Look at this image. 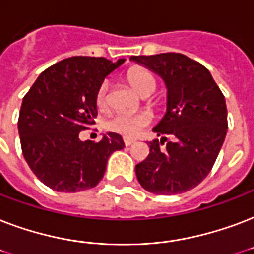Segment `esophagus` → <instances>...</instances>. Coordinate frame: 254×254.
Masks as SVG:
<instances>
[{
    "instance_id": "obj_1",
    "label": "esophagus",
    "mask_w": 254,
    "mask_h": 254,
    "mask_svg": "<svg viewBox=\"0 0 254 254\" xmlns=\"http://www.w3.org/2000/svg\"><path fill=\"white\" fill-rule=\"evenodd\" d=\"M135 139L134 138H129V137H125L124 138V143H125V146H130L131 143H134Z\"/></svg>"
}]
</instances>
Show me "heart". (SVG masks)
I'll return each mask as SVG.
<instances>
[{
    "mask_svg": "<svg viewBox=\"0 0 254 254\" xmlns=\"http://www.w3.org/2000/svg\"><path fill=\"white\" fill-rule=\"evenodd\" d=\"M127 80L138 92L141 96H150L155 91V79L149 71L142 68L133 69L127 73ZM108 92H109V83L104 81L100 85L97 95H96V101L99 107H105L108 103ZM151 121V116L145 112L139 113H130V112H121L117 115L112 116L107 121V127L109 130L116 131L123 135H137L143 127H147Z\"/></svg>",
    "mask_w": 254,
    "mask_h": 254,
    "instance_id": "heart-1",
    "label": "heart"
}]
</instances>
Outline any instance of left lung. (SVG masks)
Returning <instances> with one entry per match:
<instances>
[{
  "label": "left lung",
  "instance_id": "8db88e82",
  "mask_svg": "<svg viewBox=\"0 0 254 254\" xmlns=\"http://www.w3.org/2000/svg\"><path fill=\"white\" fill-rule=\"evenodd\" d=\"M162 77L167 111L153 131L147 158L135 165L139 185L151 193L177 195L196 187L209 174L228 129L224 95L199 62L183 54L130 57ZM166 135L173 139L167 141ZM167 142V149L159 144Z\"/></svg>",
  "mask_w": 254,
  "mask_h": 254
}]
</instances>
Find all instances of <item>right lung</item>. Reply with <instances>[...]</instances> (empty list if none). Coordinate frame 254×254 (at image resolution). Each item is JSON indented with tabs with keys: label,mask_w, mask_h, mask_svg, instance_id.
Here are the masks:
<instances>
[{
	"label": "right lung",
	"mask_w": 254,
	"mask_h": 254,
	"mask_svg": "<svg viewBox=\"0 0 254 254\" xmlns=\"http://www.w3.org/2000/svg\"><path fill=\"white\" fill-rule=\"evenodd\" d=\"M124 62L67 58L45 69L22 100L18 119L22 154L50 189L77 192L95 187L112 153L125 146L117 133L104 134L100 142L79 138L87 125L95 124L100 85Z\"/></svg>",
	"instance_id": "1"
}]
</instances>
